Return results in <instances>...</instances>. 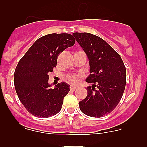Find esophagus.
<instances>
[{
    "instance_id": "1",
    "label": "esophagus",
    "mask_w": 147,
    "mask_h": 147,
    "mask_svg": "<svg viewBox=\"0 0 147 147\" xmlns=\"http://www.w3.org/2000/svg\"><path fill=\"white\" fill-rule=\"evenodd\" d=\"M76 89V87H75V86L70 87V90H73V91H74V90H75Z\"/></svg>"
}]
</instances>
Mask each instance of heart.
Here are the masks:
<instances>
[{
	"mask_svg": "<svg viewBox=\"0 0 147 147\" xmlns=\"http://www.w3.org/2000/svg\"><path fill=\"white\" fill-rule=\"evenodd\" d=\"M81 77V75L76 74H71L66 76L65 80L67 82L71 84V85H76L77 83H79Z\"/></svg>",
	"mask_w": 147,
	"mask_h": 147,
	"instance_id": "heart-1",
	"label": "heart"
}]
</instances>
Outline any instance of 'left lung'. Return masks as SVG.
Returning a JSON list of instances; mask_svg holds the SVG:
<instances>
[{
  "mask_svg": "<svg viewBox=\"0 0 147 147\" xmlns=\"http://www.w3.org/2000/svg\"><path fill=\"white\" fill-rule=\"evenodd\" d=\"M89 59L90 74L86 98L79 102L82 112L101 118L120 102L126 85V67L121 57L103 39L90 33H73Z\"/></svg>",
  "mask_w": 147,
  "mask_h": 147,
  "instance_id": "left-lung-1",
  "label": "left lung"
}]
</instances>
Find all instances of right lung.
Returning a JSON list of instances; mask_svg holds the SVG:
<instances>
[{
  "instance_id": "add662e5",
  "label": "right lung",
  "mask_w": 147,
  "mask_h": 147,
  "mask_svg": "<svg viewBox=\"0 0 147 147\" xmlns=\"http://www.w3.org/2000/svg\"><path fill=\"white\" fill-rule=\"evenodd\" d=\"M75 41L70 34L45 35L35 41L18 62L14 74L15 90L27 111L34 116L49 118L62 109L69 85L60 82L51 88L49 74L57 66L59 54Z\"/></svg>"
}]
</instances>
